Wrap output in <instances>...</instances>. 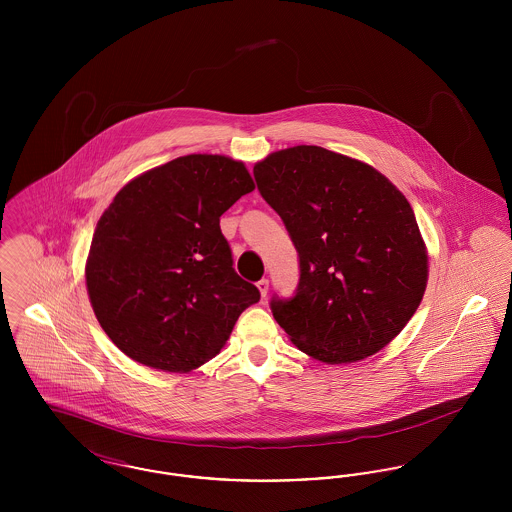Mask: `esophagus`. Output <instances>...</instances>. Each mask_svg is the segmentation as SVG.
Here are the masks:
<instances>
[{
    "instance_id": "1",
    "label": "esophagus",
    "mask_w": 512,
    "mask_h": 512,
    "mask_svg": "<svg viewBox=\"0 0 512 512\" xmlns=\"http://www.w3.org/2000/svg\"><path fill=\"white\" fill-rule=\"evenodd\" d=\"M257 288H259V293H261V297H267V293H268L267 278H263V280H259V282H257Z\"/></svg>"
}]
</instances>
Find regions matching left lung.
Returning <instances> with one entry per match:
<instances>
[{"label": "left lung", "instance_id": "obj_1", "mask_svg": "<svg viewBox=\"0 0 512 512\" xmlns=\"http://www.w3.org/2000/svg\"><path fill=\"white\" fill-rule=\"evenodd\" d=\"M257 188L299 253V286L270 309L293 345L326 365L384 349L428 284V249L413 207L359 159L295 146L255 163Z\"/></svg>", "mask_w": 512, "mask_h": 512}]
</instances>
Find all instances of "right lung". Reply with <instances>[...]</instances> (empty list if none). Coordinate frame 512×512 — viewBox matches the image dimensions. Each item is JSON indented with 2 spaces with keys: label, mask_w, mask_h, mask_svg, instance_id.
Instances as JSON below:
<instances>
[{
  "label": "right lung",
  "mask_w": 512,
  "mask_h": 512,
  "mask_svg": "<svg viewBox=\"0 0 512 512\" xmlns=\"http://www.w3.org/2000/svg\"><path fill=\"white\" fill-rule=\"evenodd\" d=\"M253 190L242 161L192 153L132 178L103 211L86 290L103 332L132 361L192 372L259 301L220 232V215Z\"/></svg>",
  "instance_id": "1"
}]
</instances>
